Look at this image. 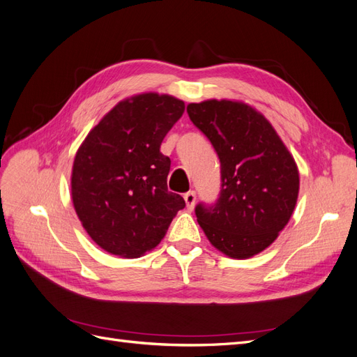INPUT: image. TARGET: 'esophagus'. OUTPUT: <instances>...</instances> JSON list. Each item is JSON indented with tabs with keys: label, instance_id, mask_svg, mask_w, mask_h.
<instances>
[{
	"label": "esophagus",
	"instance_id": "34e87169",
	"mask_svg": "<svg viewBox=\"0 0 357 357\" xmlns=\"http://www.w3.org/2000/svg\"><path fill=\"white\" fill-rule=\"evenodd\" d=\"M183 198H185V201H186L188 208L193 210V207H195V202H197V193H195V190L186 192L185 197H183Z\"/></svg>",
	"mask_w": 357,
	"mask_h": 357
}]
</instances>
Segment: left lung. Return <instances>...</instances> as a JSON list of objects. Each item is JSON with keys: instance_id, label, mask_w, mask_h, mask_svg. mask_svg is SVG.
<instances>
[{"instance_id": "obj_1", "label": "left lung", "mask_w": 357, "mask_h": 357, "mask_svg": "<svg viewBox=\"0 0 357 357\" xmlns=\"http://www.w3.org/2000/svg\"><path fill=\"white\" fill-rule=\"evenodd\" d=\"M188 114L220 159L222 190L214 207L198 205L197 220L213 247L248 259L271 245L294 214L298 165L268 119L238 100L188 104Z\"/></svg>"}]
</instances>
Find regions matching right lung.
Instances as JSON below:
<instances>
[{
    "label": "right lung",
    "instance_id": "right-lung-1",
    "mask_svg": "<svg viewBox=\"0 0 357 357\" xmlns=\"http://www.w3.org/2000/svg\"><path fill=\"white\" fill-rule=\"evenodd\" d=\"M185 112L168 93L119 101L74 156L71 199L88 235L107 253L142 257L164 238L185 199L168 192L171 160L160 143Z\"/></svg>",
    "mask_w": 357,
    "mask_h": 357
}]
</instances>
